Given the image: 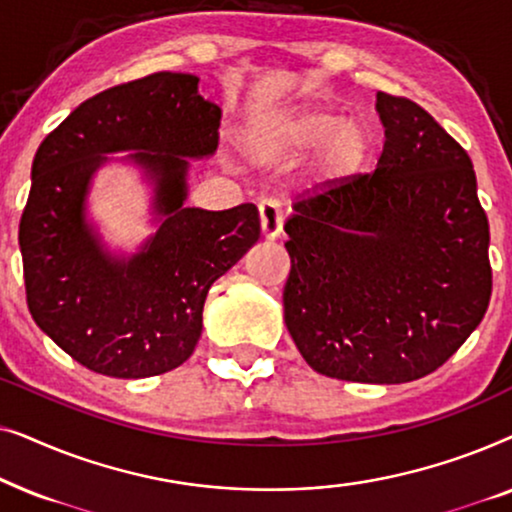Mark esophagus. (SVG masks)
Returning a JSON list of instances; mask_svg holds the SVG:
<instances>
[{
  "instance_id": "esophagus-1",
  "label": "esophagus",
  "mask_w": 512,
  "mask_h": 512,
  "mask_svg": "<svg viewBox=\"0 0 512 512\" xmlns=\"http://www.w3.org/2000/svg\"><path fill=\"white\" fill-rule=\"evenodd\" d=\"M258 216H261V233L265 240H277L284 228V212L275 200H263L258 205Z\"/></svg>"
}]
</instances>
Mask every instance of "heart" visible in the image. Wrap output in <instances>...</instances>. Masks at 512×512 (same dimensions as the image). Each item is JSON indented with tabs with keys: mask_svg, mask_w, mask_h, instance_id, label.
<instances>
[{
	"mask_svg": "<svg viewBox=\"0 0 512 512\" xmlns=\"http://www.w3.org/2000/svg\"><path fill=\"white\" fill-rule=\"evenodd\" d=\"M373 149V130L359 116H340L324 104H296L261 118L251 130V151L263 163H289L310 153L317 186L354 179Z\"/></svg>",
	"mask_w": 512,
	"mask_h": 512,
	"instance_id": "1",
	"label": "heart"
}]
</instances>
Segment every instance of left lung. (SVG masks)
<instances>
[{
  "mask_svg": "<svg viewBox=\"0 0 512 512\" xmlns=\"http://www.w3.org/2000/svg\"><path fill=\"white\" fill-rule=\"evenodd\" d=\"M370 174L293 205L284 321L326 377L401 384L464 345L492 296L489 223L468 153L419 104L375 95Z\"/></svg>",
  "mask_w": 512,
  "mask_h": 512,
  "instance_id": "8db88e82",
  "label": "left lung"
}]
</instances>
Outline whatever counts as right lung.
Masks as SVG:
<instances>
[{
    "instance_id": "1",
    "label": "right lung",
    "mask_w": 512,
    "mask_h": 512,
    "mask_svg": "<svg viewBox=\"0 0 512 512\" xmlns=\"http://www.w3.org/2000/svg\"><path fill=\"white\" fill-rule=\"evenodd\" d=\"M195 74L158 72L79 104L37 149L20 219L27 307L81 366L139 380L193 354L209 286L261 237L251 202L223 212L186 207L191 160L219 146L221 109ZM154 188L159 230L137 255L106 249L87 219V193L111 152Z\"/></svg>"
}]
</instances>
